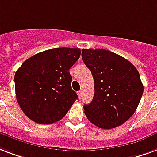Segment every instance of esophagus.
I'll list each match as a JSON object with an SVG mask.
<instances>
[{
  "label": "esophagus",
  "mask_w": 157,
  "mask_h": 157,
  "mask_svg": "<svg viewBox=\"0 0 157 157\" xmlns=\"http://www.w3.org/2000/svg\"><path fill=\"white\" fill-rule=\"evenodd\" d=\"M77 94H78L79 98H82V90H80V91H78V92H77Z\"/></svg>",
  "instance_id": "34e87169"
}]
</instances>
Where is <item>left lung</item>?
<instances>
[{
  "label": "left lung",
  "instance_id": "obj_1",
  "mask_svg": "<svg viewBox=\"0 0 157 157\" xmlns=\"http://www.w3.org/2000/svg\"><path fill=\"white\" fill-rule=\"evenodd\" d=\"M82 56L95 82L93 100L84 105L87 119L106 130L122 125L134 114L143 94L137 69L105 49H83Z\"/></svg>",
  "mask_w": 157,
  "mask_h": 157
}]
</instances>
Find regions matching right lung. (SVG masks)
<instances>
[{"label":"right lung","mask_w":157,"mask_h":157,"mask_svg":"<svg viewBox=\"0 0 157 157\" xmlns=\"http://www.w3.org/2000/svg\"><path fill=\"white\" fill-rule=\"evenodd\" d=\"M80 56L78 48L47 50L28 58L16 71L17 102L31 121L48 125L66 116L78 98L69 71Z\"/></svg>","instance_id":"right-lung-1"}]
</instances>
